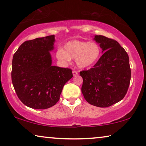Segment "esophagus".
<instances>
[{"instance_id":"esophagus-1","label":"esophagus","mask_w":146,"mask_h":146,"mask_svg":"<svg viewBox=\"0 0 146 146\" xmlns=\"http://www.w3.org/2000/svg\"><path fill=\"white\" fill-rule=\"evenodd\" d=\"M72 74H73V76H77L78 74V72L76 71H75V70H74L73 72H72Z\"/></svg>"}]
</instances>
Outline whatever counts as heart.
Returning a JSON list of instances; mask_svg holds the SVG:
<instances>
[{"label":"heart","instance_id":"obj_1","mask_svg":"<svg viewBox=\"0 0 146 146\" xmlns=\"http://www.w3.org/2000/svg\"><path fill=\"white\" fill-rule=\"evenodd\" d=\"M101 48L97 43L74 40L66 42L56 52V57L63 63L75 58L80 68H88L94 66L100 58Z\"/></svg>","mask_w":146,"mask_h":146}]
</instances>
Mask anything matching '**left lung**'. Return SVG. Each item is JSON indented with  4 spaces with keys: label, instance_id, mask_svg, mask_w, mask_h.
Returning <instances> with one entry per match:
<instances>
[{
    "label": "left lung",
    "instance_id": "left-lung-1",
    "mask_svg": "<svg viewBox=\"0 0 146 146\" xmlns=\"http://www.w3.org/2000/svg\"><path fill=\"white\" fill-rule=\"evenodd\" d=\"M94 40L103 54L92 68L80 72L83 78L82 92L91 105L106 108L126 94L131 79L129 56L116 40L102 35H96Z\"/></svg>",
    "mask_w": 146,
    "mask_h": 146
}]
</instances>
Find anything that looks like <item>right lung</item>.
Listing matches in <instances>:
<instances>
[{
	"label": "right lung",
	"instance_id": "add662e5",
	"mask_svg": "<svg viewBox=\"0 0 146 146\" xmlns=\"http://www.w3.org/2000/svg\"><path fill=\"white\" fill-rule=\"evenodd\" d=\"M54 35L25 41L15 53L12 82L27 106L43 110L59 100L64 86L72 78V70L52 65Z\"/></svg>",
	"mask_w": 146,
	"mask_h": 146
}]
</instances>
